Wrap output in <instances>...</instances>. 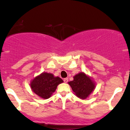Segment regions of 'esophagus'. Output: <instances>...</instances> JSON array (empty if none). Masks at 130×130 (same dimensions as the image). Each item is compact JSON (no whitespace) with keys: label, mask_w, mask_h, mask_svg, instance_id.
Masks as SVG:
<instances>
[{"label":"esophagus","mask_w":130,"mask_h":130,"mask_svg":"<svg viewBox=\"0 0 130 130\" xmlns=\"http://www.w3.org/2000/svg\"><path fill=\"white\" fill-rule=\"evenodd\" d=\"M63 81H64V83H68V77H66V78H64L63 79Z\"/></svg>","instance_id":"1"}]
</instances>
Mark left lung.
I'll return each mask as SVG.
<instances>
[{"instance_id": "1", "label": "left lung", "mask_w": 130, "mask_h": 130, "mask_svg": "<svg viewBox=\"0 0 130 130\" xmlns=\"http://www.w3.org/2000/svg\"><path fill=\"white\" fill-rule=\"evenodd\" d=\"M74 80L68 83L77 97L86 99L95 89V83L84 73H79L74 76Z\"/></svg>"}]
</instances>
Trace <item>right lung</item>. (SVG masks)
Returning a JSON list of instances; mask_svg holds the SVG:
<instances>
[{"instance_id":"right-lung-1","label":"right lung","mask_w":130,"mask_h":130,"mask_svg":"<svg viewBox=\"0 0 130 130\" xmlns=\"http://www.w3.org/2000/svg\"><path fill=\"white\" fill-rule=\"evenodd\" d=\"M63 83L59 77H54L53 74L43 73L32 80L30 83L32 90L40 97L47 99L56 90L59 84Z\"/></svg>"}]
</instances>
